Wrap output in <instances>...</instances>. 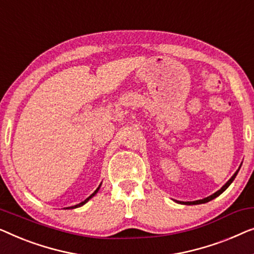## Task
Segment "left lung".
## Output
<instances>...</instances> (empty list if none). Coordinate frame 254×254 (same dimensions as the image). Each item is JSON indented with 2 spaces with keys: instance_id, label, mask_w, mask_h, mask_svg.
Returning a JSON list of instances; mask_svg holds the SVG:
<instances>
[{
  "instance_id": "left-lung-1",
  "label": "left lung",
  "mask_w": 254,
  "mask_h": 254,
  "mask_svg": "<svg viewBox=\"0 0 254 254\" xmlns=\"http://www.w3.org/2000/svg\"><path fill=\"white\" fill-rule=\"evenodd\" d=\"M238 170H239V168H238ZM238 170H237V171H236V173H235V174L233 175V177H231V178H230V180H229V181H228V182H227V183H226V184H224V185H223V187L220 189V190H219V191H216V192H215V193H213L212 195H209V197H207V198H203V199H200V200H195V201H178V200H177V201H176V202L183 203V205H199V203H205V202H208V201H210V200H213L214 198L219 197V195H220L221 193H222V192H224V191H226V190H227V189H228V188H229V185H230V184H231V183H233V182H234V180H235V177H236V176H237V174H238Z\"/></svg>"
}]
</instances>
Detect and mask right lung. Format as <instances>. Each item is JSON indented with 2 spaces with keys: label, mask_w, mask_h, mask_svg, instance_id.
<instances>
[{
  "label": "right lung",
  "mask_w": 254,
  "mask_h": 254,
  "mask_svg": "<svg viewBox=\"0 0 254 254\" xmlns=\"http://www.w3.org/2000/svg\"><path fill=\"white\" fill-rule=\"evenodd\" d=\"M100 187H101V184H100L99 185V188L98 189H96V190L94 191V192H93V193L90 195V197H88V198H86V199H85L84 200V201H81L80 203H78V205H74V206H71V207H67V209H71V208H77V207H80V206H83V205H85V203H86L87 201H88V200H90L92 197H94V195L96 194V192H98L99 191V189H100Z\"/></svg>",
  "instance_id": "right-lung-1"
}]
</instances>
